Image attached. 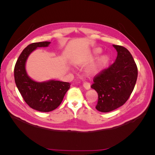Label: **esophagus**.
I'll return each mask as SVG.
<instances>
[{"label":"esophagus","mask_w":155,"mask_h":155,"mask_svg":"<svg viewBox=\"0 0 155 155\" xmlns=\"http://www.w3.org/2000/svg\"><path fill=\"white\" fill-rule=\"evenodd\" d=\"M83 87H84L85 89L88 90V89H90V88H91V84L89 83H88V82H84Z\"/></svg>","instance_id":"34e87169"}]
</instances>
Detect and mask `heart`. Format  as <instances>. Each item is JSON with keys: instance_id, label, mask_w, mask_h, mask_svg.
Instances as JSON below:
<instances>
[{"instance_id": "obj_1", "label": "heart", "mask_w": 155, "mask_h": 155, "mask_svg": "<svg viewBox=\"0 0 155 155\" xmlns=\"http://www.w3.org/2000/svg\"><path fill=\"white\" fill-rule=\"evenodd\" d=\"M102 51L101 48H97L94 49L93 54L94 55H97L101 53ZM108 61H109V57L107 54H104L98 59V61L96 62L93 67H92L90 70L88 71L89 73L91 74H97L100 72L103 69L105 68V67L108 64Z\"/></svg>"}]
</instances>
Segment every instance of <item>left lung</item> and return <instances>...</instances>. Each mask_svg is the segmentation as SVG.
Returning <instances> with one entry per match:
<instances>
[{"label":"left lung","instance_id":"1","mask_svg":"<svg viewBox=\"0 0 155 155\" xmlns=\"http://www.w3.org/2000/svg\"><path fill=\"white\" fill-rule=\"evenodd\" d=\"M116 61L94 77L91 85L98 93L97 110L108 113L126 103L135 86L138 69L132 54L126 48L113 45Z\"/></svg>","mask_w":155,"mask_h":155}]
</instances>
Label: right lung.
<instances>
[{
    "label": "right lung",
    "instance_id": "add662e5",
    "mask_svg": "<svg viewBox=\"0 0 155 155\" xmlns=\"http://www.w3.org/2000/svg\"><path fill=\"white\" fill-rule=\"evenodd\" d=\"M50 43L45 41L28 45L20 54L14 69L15 83L23 99L31 108L41 112L56 109L71 86L69 83L54 80L38 83L27 74L25 63L29 54L37 48L48 47Z\"/></svg>",
    "mask_w": 155,
    "mask_h": 155
}]
</instances>
